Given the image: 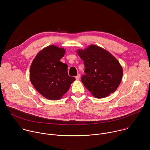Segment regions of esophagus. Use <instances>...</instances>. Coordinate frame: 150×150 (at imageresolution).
Wrapping results in <instances>:
<instances>
[{
    "label": "esophagus",
    "instance_id": "obj_1",
    "mask_svg": "<svg viewBox=\"0 0 150 150\" xmlns=\"http://www.w3.org/2000/svg\"><path fill=\"white\" fill-rule=\"evenodd\" d=\"M79 78H80V75H79V74H78V75L75 76L76 79H79Z\"/></svg>",
    "mask_w": 150,
    "mask_h": 150
}]
</instances>
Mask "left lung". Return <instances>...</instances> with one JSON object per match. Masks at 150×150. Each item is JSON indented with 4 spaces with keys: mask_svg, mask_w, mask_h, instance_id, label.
<instances>
[{
    "mask_svg": "<svg viewBox=\"0 0 150 150\" xmlns=\"http://www.w3.org/2000/svg\"><path fill=\"white\" fill-rule=\"evenodd\" d=\"M77 54L85 67L81 81L94 97L103 98L116 90L122 79L123 69L115 56L93 45L78 49Z\"/></svg>",
    "mask_w": 150,
    "mask_h": 150,
    "instance_id": "1",
    "label": "left lung"
}]
</instances>
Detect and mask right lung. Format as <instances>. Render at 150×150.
Masks as SVG:
<instances>
[{
    "instance_id": "1",
    "label": "right lung",
    "mask_w": 150,
    "mask_h": 150,
    "mask_svg": "<svg viewBox=\"0 0 150 150\" xmlns=\"http://www.w3.org/2000/svg\"><path fill=\"white\" fill-rule=\"evenodd\" d=\"M65 53L63 48L50 45L41 50L32 62L30 69L31 82L47 99H60L75 80L68 75L67 64L60 61Z\"/></svg>"
}]
</instances>
